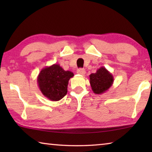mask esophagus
I'll use <instances>...</instances> for the list:
<instances>
[{
    "mask_svg": "<svg viewBox=\"0 0 152 152\" xmlns=\"http://www.w3.org/2000/svg\"><path fill=\"white\" fill-rule=\"evenodd\" d=\"M77 73L80 74V75L84 76V75H85V74H86V71H85V70H84V69L80 68V69H78V70H77Z\"/></svg>",
    "mask_w": 152,
    "mask_h": 152,
    "instance_id": "esophagus-1",
    "label": "esophagus"
}]
</instances>
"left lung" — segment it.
I'll return each mask as SVG.
<instances>
[{
  "label": "left lung",
  "instance_id": "left-lung-1",
  "mask_svg": "<svg viewBox=\"0 0 152 152\" xmlns=\"http://www.w3.org/2000/svg\"><path fill=\"white\" fill-rule=\"evenodd\" d=\"M89 76L92 91L96 94H102L107 91L114 82L113 74L104 67H101Z\"/></svg>",
  "mask_w": 152,
  "mask_h": 152
}]
</instances>
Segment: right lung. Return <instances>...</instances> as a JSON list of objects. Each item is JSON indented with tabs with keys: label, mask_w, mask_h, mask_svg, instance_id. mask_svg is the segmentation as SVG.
Listing matches in <instances>:
<instances>
[{
	"label": "right lung",
	"mask_w": 152,
	"mask_h": 152,
	"mask_svg": "<svg viewBox=\"0 0 152 152\" xmlns=\"http://www.w3.org/2000/svg\"><path fill=\"white\" fill-rule=\"evenodd\" d=\"M74 76L71 71H66L54 64L46 66L37 76V84L43 96L51 101H58L68 92V81Z\"/></svg>",
	"instance_id": "add662e5"
}]
</instances>
